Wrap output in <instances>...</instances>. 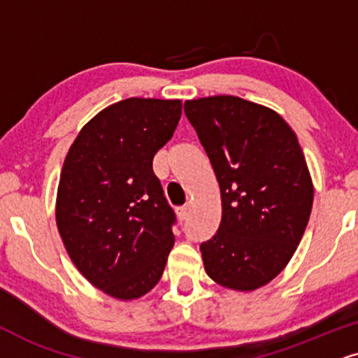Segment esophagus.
<instances>
[{
	"label": "esophagus",
	"mask_w": 358,
	"mask_h": 358,
	"mask_svg": "<svg viewBox=\"0 0 358 358\" xmlns=\"http://www.w3.org/2000/svg\"><path fill=\"white\" fill-rule=\"evenodd\" d=\"M189 214H191V207H189V206L180 207V209H178V217L180 220H186L189 217Z\"/></svg>",
	"instance_id": "1"
}]
</instances>
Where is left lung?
<instances>
[{
  "label": "left lung",
  "mask_w": 358,
  "mask_h": 358,
  "mask_svg": "<svg viewBox=\"0 0 358 358\" xmlns=\"http://www.w3.org/2000/svg\"><path fill=\"white\" fill-rule=\"evenodd\" d=\"M213 166L222 201L215 236L202 242L207 275L252 292L284 271L314 202V184L297 136L273 109L237 96L184 103Z\"/></svg>",
  "instance_id": "8db88e82"
}]
</instances>
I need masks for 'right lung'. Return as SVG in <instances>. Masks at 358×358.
Listing matches in <instances>:
<instances>
[{
  "instance_id": "add662e5",
  "label": "right lung",
  "mask_w": 358,
  "mask_h": 358,
  "mask_svg": "<svg viewBox=\"0 0 358 358\" xmlns=\"http://www.w3.org/2000/svg\"><path fill=\"white\" fill-rule=\"evenodd\" d=\"M180 114L179 99L119 101L83 126L64 159L57 231L78 271L117 301L154 289L174 245L176 215L152 159Z\"/></svg>"
}]
</instances>
